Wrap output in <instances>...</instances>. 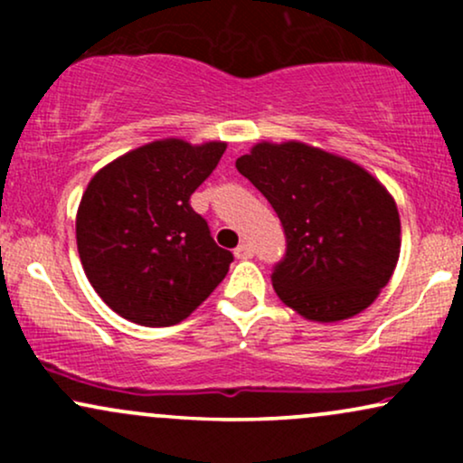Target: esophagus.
<instances>
[{
  "instance_id": "1",
  "label": "esophagus",
  "mask_w": 463,
  "mask_h": 463,
  "mask_svg": "<svg viewBox=\"0 0 463 463\" xmlns=\"http://www.w3.org/2000/svg\"><path fill=\"white\" fill-rule=\"evenodd\" d=\"M235 257L237 259H252L254 250H252V246H248V243H239V246L235 248Z\"/></svg>"
}]
</instances>
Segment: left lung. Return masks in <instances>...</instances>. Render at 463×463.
I'll list each match as a JSON object with an SVG mask.
<instances>
[{
  "mask_svg": "<svg viewBox=\"0 0 463 463\" xmlns=\"http://www.w3.org/2000/svg\"><path fill=\"white\" fill-rule=\"evenodd\" d=\"M237 169L268 198L285 228L276 296L311 322L368 309L401 254L396 202L370 172L302 141H261Z\"/></svg>",
  "mask_w": 463,
  "mask_h": 463,
  "instance_id": "8db88e82",
  "label": "left lung"
}]
</instances>
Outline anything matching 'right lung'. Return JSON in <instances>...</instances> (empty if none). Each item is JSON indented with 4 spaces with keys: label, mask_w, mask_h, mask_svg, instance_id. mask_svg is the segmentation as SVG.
I'll list each match as a JSON object with an SVG mask.
<instances>
[{
    "label": "right lung",
    "mask_w": 463,
    "mask_h": 463,
    "mask_svg": "<svg viewBox=\"0 0 463 463\" xmlns=\"http://www.w3.org/2000/svg\"><path fill=\"white\" fill-rule=\"evenodd\" d=\"M224 150V141H152L87 184L76 215L80 261L99 298L126 320L172 326L224 280L232 254L189 204Z\"/></svg>",
    "instance_id": "right-lung-1"
}]
</instances>
